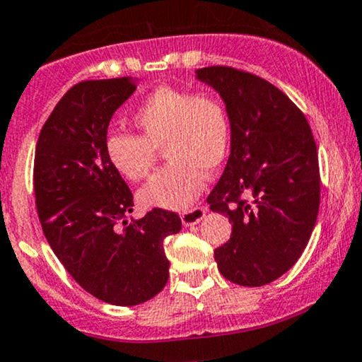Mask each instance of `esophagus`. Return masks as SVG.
I'll list each match as a JSON object with an SVG mask.
<instances>
[{
    "label": "esophagus",
    "mask_w": 362,
    "mask_h": 362,
    "mask_svg": "<svg viewBox=\"0 0 362 362\" xmlns=\"http://www.w3.org/2000/svg\"><path fill=\"white\" fill-rule=\"evenodd\" d=\"M204 214H206V207L197 206L189 211H184V213L180 214V218H182V223H184V226H194V224H197L202 218H204Z\"/></svg>",
    "instance_id": "1"
}]
</instances>
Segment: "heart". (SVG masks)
<instances>
[{
	"label": "heart",
	"mask_w": 362,
	"mask_h": 362,
	"mask_svg": "<svg viewBox=\"0 0 362 362\" xmlns=\"http://www.w3.org/2000/svg\"><path fill=\"white\" fill-rule=\"evenodd\" d=\"M139 134L114 132L105 153L119 175L144 180L165 151L170 163L139 190L144 207L184 209L204 185V172L213 173L226 160L231 120L226 103L213 91L161 86L132 115Z\"/></svg>",
	"instance_id": "heart-1"
}]
</instances>
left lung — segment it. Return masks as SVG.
I'll use <instances>...</instances> for the list:
<instances>
[{
	"label": "left lung",
	"instance_id": "8db88e82",
	"mask_svg": "<svg viewBox=\"0 0 362 362\" xmlns=\"http://www.w3.org/2000/svg\"><path fill=\"white\" fill-rule=\"evenodd\" d=\"M195 73L221 95L231 120V153L207 204L233 230L214 259L235 284H269L296 264L317 223L320 168L310 124L257 74L231 66Z\"/></svg>",
	"mask_w": 362,
	"mask_h": 362
}]
</instances>
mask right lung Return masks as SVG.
<instances>
[{"mask_svg": "<svg viewBox=\"0 0 362 362\" xmlns=\"http://www.w3.org/2000/svg\"><path fill=\"white\" fill-rule=\"evenodd\" d=\"M132 78L74 85L45 120L35 146L34 192L42 231L86 293L117 306L156 296L168 281L163 240L180 216L155 207L127 223L132 192L105 153L114 112L134 93Z\"/></svg>", "mask_w": 362, "mask_h": 362, "instance_id": "1", "label": "right lung"}]
</instances>
